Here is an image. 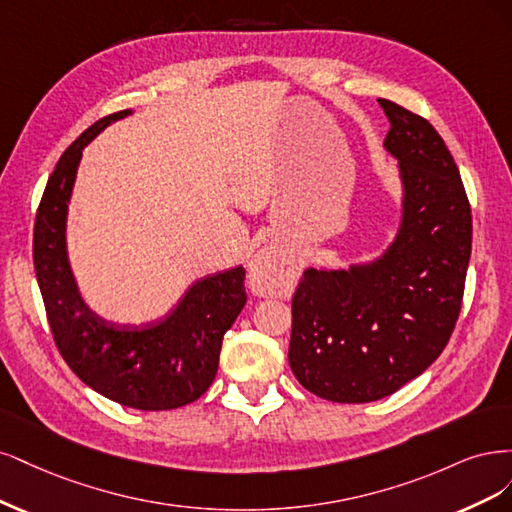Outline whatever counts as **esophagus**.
I'll return each instance as SVG.
<instances>
[{"instance_id": "obj_1", "label": "esophagus", "mask_w": 512, "mask_h": 512, "mask_svg": "<svg viewBox=\"0 0 512 512\" xmlns=\"http://www.w3.org/2000/svg\"><path fill=\"white\" fill-rule=\"evenodd\" d=\"M283 268H285V261L276 249H272V246H268V249H261L249 266V280H251L253 289H261L263 285H266L268 278L276 276L278 272H283Z\"/></svg>"}]
</instances>
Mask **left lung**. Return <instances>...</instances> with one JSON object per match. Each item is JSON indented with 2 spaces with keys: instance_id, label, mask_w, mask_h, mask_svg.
<instances>
[{
  "instance_id": "8db88e82",
  "label": "left lung",
  "mask_w": 512,
  "mask_h": 512,
  "mask_svg": "<svg viewBox=\"0 0 512 512\" xmlns=\"http://www.w3.org/2000/svg\"><path fill=\"white\" fill-rule=\"evenodd\" d=\"M391 123L402 214L387 249L349 268H308L291 302L289 366L329 402L364 404L430 368L459 317L472 214L459 170L419 114L378 100Z\"/></svg>"
}]
</instances>
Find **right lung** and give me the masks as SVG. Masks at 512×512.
I'll list each match as a JSON object with an SVG mask.
<instances>
[{
    "label": "right lung",
    "mask_w": 512,
    "mask_h": 512,
    "mask_svg": "<svg viewBox=\"0 0 512 512\" xmlns=\"http://www.w3.org/2000/svg\"><path fill=\"white\" fill-rule=\"evenodd\" d=\"M131 112L100 119L61 155L36 214L34 266L57 349L80 381L129 408L170 410L195 402L217 376L223 336L246 304L244 268L195 280L166 317L142 325L108 321L82 298L68 255L82 148Z\"/></svg>",
    "instance_id": "1"
}]
</instances>
